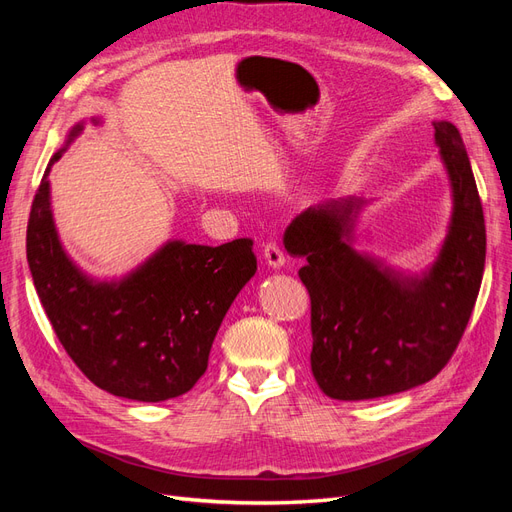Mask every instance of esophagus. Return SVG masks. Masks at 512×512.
I'll use <instances>...</instances> for the list:
<instances>
[{
    "instance_id": "obj_1",
    "label": "esophagus",
    "mask_w": 512,
    "mask_h": 512,
    "mask_svg": "<svg viewBox=\"0 0 512 512\" xmlns=\"http://www.w3.org/2000/svg\"><path fill=\"white\" fill-rule=\"evenodd\" d=\"M262 258H265L267 265L271 269H275V271L282 269L286 265V256H284V252L275 243H267L265 245V250H262Z\"/></svg>"
}]
</instances>
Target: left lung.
Wrapping results in <instances>:
<instances>
[{
  "instance_id": "8db88e82",
  "label": "left lung",
  "mask_w": 512,
  "mask_h": 512,
  "mask_svg": "<svg viewBox=\"0 0 512 512\" xmlns=\"http://www.w3.org/2000/svg\"><path fill=\"white\" fill-rule=\"evenodd\" d=\"M451 183V222L436 260L421 273L356 250V226L371 200L327 198L294 218L288 254L312 299L309 361L324 395L365 401L429 382L451 359L485 271V218L466 145L451 121H433Z\"/></svg>"
}]
</instances>
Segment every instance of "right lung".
<instances>
[{
    "mask_svg": "<svg viewBox=\"0 0 512 512\" xmlns=\"http://www.w3.org/2000/svg\"><path fill=\"white\" fill-rule=\"evenodd\" d=\"M100 123V117H91ZM85 121L70 128L44 170L27 224V262L55 335L102 391L158 404L188 393L207 371L220 324L256 273L254 243L211 247L170 239L121 277L85 273L61 245L51 166Z\"/></svg>",
    "mask_w": 512,
    "mask_h": 512,
    "instance_id": "obj_1",
    "label": "right lung"
}]
</instances>
